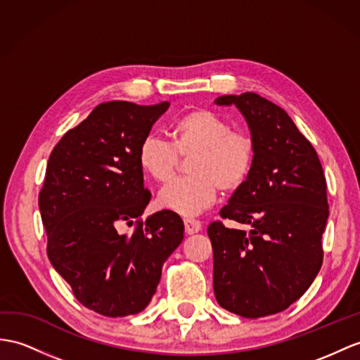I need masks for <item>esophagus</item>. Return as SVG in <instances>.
I'll return each instance as SVG.
<instances>
[{
	"label": "esophagus",
	"mask_w": 360,
	"mask_h": 360,
	"mask_svg": "<svg viewBox=\"0 0 360 360\" xmlns=\"http://www.w3.org/2000/svg\"><path fill=\"white\" fill-rule=\"evenodd\" d=\"M185 231L188 235L197 233L201 229V223L198 220H194V218H185Z\"/></svg>",
	"instance_id": "obj_1"
}]
</instances>
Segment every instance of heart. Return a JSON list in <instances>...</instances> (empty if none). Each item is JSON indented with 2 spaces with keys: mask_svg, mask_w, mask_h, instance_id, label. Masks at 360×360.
<instances>
[{
  "mask_svg": "<svg viewBox=\"0 0 360 360\" xmlns=\"http://www.w3.org/2000/svg\"><path fill=\"white\" fill-rule=\"evenodd\" d=\"M172 142L148 136L139 146V163L157 183L174 179L181 159L189 162L192 177L171 183L159 194V205L183 217L210 207L218 189L235 192L250 177L257 160V143L250 133L232 129L220 114L206 108L189 110L172 122Z\"/></svg>",
  "mask_w": 360,
  "mask_h": 360,
  "instance_id": "b5f03b06",
  "label": "heart"
}]
</instances>
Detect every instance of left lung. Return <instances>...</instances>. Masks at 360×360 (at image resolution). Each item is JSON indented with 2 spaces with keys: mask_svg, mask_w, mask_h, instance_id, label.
<instances>
[{
  "mask_svg": "<svg viewBox=\"0 0 360 360\" xmlns=\"http://www.w3.org/2000/svg\"><path fill=\"white\" fill-rule=\"evenodd\" d=\"M257 143L249 180L220 215L249 231L210 223L214 292L218 304L257 319L288 309L307 292L322 266L328 218L327 185L318 153L290 116L257 93L227 94Z\"/></svg>",
  "mask_w": 360,
  "mask_h": 360,
  "instance_id": "1",
  "label": "left lung"
}]
</instances>
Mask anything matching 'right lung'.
Instances as JSON below:
<instances>
[{"instance_id":"add662e5","label":"right lung","mask_w":360,"mask_h":360,"mask_svg":"<svg viewBox=\"0 0 360 360\" xmlns=\"http://www.w3.org/2000/svg\"><path fill=\"white\" fill-rule=\"evenodd\" d=\"M168 107L103 102L50 154L38 200L47 255L76 300L102 316L142 311L183 240L185 226L172 210L142 220L151 192L139 146ZM122 222L134 232L119 234Z\"/></svg>"}]
</instances>
